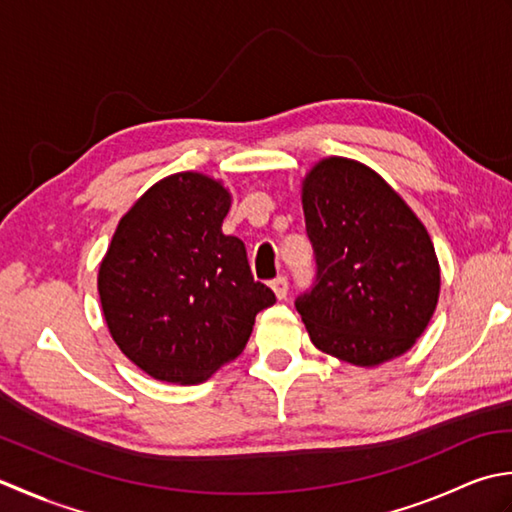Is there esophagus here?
I'll use <instances>...</instances> for the list:
<instances>
[{
	"mask_svg": "<svg viewBox=\"0 0 512 512\" xmlns=\"http://www.w3.org/2000/svg\"><path fill=\"white\" fill-rule=\"evenodd\" d=\"M271 289H274V294H276V298H278V300H283V298H287L289 280H287L285 276H278V278L271 280Z\"/></svg>",
	"mask_w": 512,
	"mask_h": 512,
	"instance_id": "1",
	"label": "esophagus"
}]
</instances>
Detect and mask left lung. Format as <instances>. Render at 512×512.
Returning a JSON list of instances; mask_svg holds the SVG:
<instances>
[{
	"label": "left lung",
	"mask_w": 512,
	"mask_h": 512,
	"mask_svg": "<svg viewBox=\"0 0 512 512\" xmlns=\"http://www.w3.org/2000/svg\"><path fill=\"white\" fill-rule=\"evenodd\" d=\"M316 278L296 309L320 351L356 367L402 356L440 296L431 236L382 176L358 161H320L302 183Z\"/></svg>",
	"instance_id": "obj_1"
}]
</instances>
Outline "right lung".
<instances>
[{"label":"right lung","mask_w":512,"mask_h":512,"mask_svg":"<svg viewBox=\"0 0 512 512\" xmlns=\"http://www.w3.org/2000/svg\"><path fill=\"white\" fill-rule=\"evenodd\" d=\"M229 192L198 172L159 181L121 218L99 267V298L119 349L163 382L196 384L234 360L258 311L276 302L223 234Z\"/></svg>","instance_id":"obj_1"}]
</instances>
